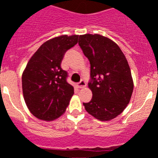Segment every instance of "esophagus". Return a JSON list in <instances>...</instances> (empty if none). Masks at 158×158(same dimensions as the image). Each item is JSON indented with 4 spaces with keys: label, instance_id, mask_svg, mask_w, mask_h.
Instances as JSON below:
<instances>
[{
    "label": "esophagus",
    "instance_id": "esophagus-1",
    "mask_svg": "<svg viewBox=\"0 0 158 158\" xmlns=\"http://www.w3.org/2000/svg\"><path fill=\"white\" fill-rule=\"evenodd\" d=\"M78 87L79 88V89H82V88H84V87H86V82H85V81L84 80H81L80 82H79V83H78Z\"/></svg>",
    "mask_w": 158,
    "mask_h": 158
}]
</instances>
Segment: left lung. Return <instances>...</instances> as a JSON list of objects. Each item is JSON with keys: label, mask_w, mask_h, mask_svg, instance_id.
Instances as JSON below:
<instances>
[{"label": "left lung", "mask_w": 158, "mask_h": 158, "mask_svg": "<svg viewBox=\"0 0 158 158\" xmlns=\"http://www.w3.org/2000/svg\"><path fill=\"white\" fill-rule=\"evenodd\" d=\"M79 45L90 63L93 97L83 103L85 109L99 120H111L127 107L133 91L126 56L114 41L99 34L81 35Z\"/></svg>", "instance_id": "obj_1"}]
</instances>
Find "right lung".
<instances>
[{
  "mask_svg": "<svg viewBox=\"0 0 158 158\" xmlns=\"http://www.w3.org/2000/svg\"><path fill=\"white\" fill-rule=\"evenodd\" d=\"M78 35L53 38L40 47L28 62L22 77L25 102L35 117L52 121L65 111L74 94L61 67L68 50L78 43Z\"/></svg>",
  "mask_w": 158,
  "mask_h": 158,
  "instance_id": "add662e5",
  "label": "right lung"
}]
</instances>
